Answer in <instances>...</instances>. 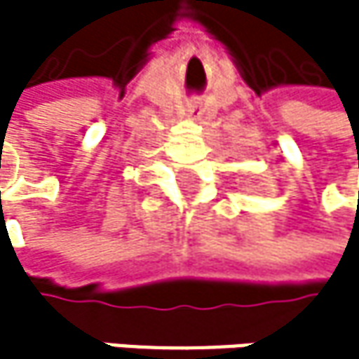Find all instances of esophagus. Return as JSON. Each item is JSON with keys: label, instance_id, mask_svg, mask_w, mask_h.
I'll list each match as a JSON object with an SVG mask.
<instances>
[{"label": "esophagus", "instance_id": "1", "mask_svg": "<svg viewBox=\"0 0 359 359\" xmlns=\"http://www.w3.org/2000/svg\"><path fill=\"white\" fill-rule=\"evenodd\" d=\"M189 116H191V118H194V120H198V118H200V116H202V111H198V109H196V107H191V109H189Z\"/></svg>", "mask_w": 359, "mask_h": 359}]
</instances>
